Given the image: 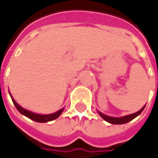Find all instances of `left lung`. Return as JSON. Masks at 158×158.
<instances>
[{"label": "left lung", "mask_w": 158, "mask_h": 158, "mask_svg": "<svg viewBox=\"0 0 158 158\" xmlns=\"http://www.w3.org/2000/svg\"><path fill=\"white\" fill-rule=\"evenodd\" d=\"M145 106H143V108L138 111L137 112H135L133 114H129V115H126V116H123V117H119V118H116V117H111V116H107L106 114L102 113V112H98V114L100 115L102 118H104L106 121L111 123V124H114V125H120V124H125V123H127L131 121L132 119H134L135 118H136L138 115L141 114V112H143V109H144Z\"/></svg>", "instance_id": "8db88e82"}]
</instances>
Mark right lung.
I'll use <instances>...</instances> for the list:
<instances>
[{"label": "right lung", "mask_w": 158, "mask_h": 158, "mask_svg": "<svg viewBox=\"0 0 158 158\" xmlns=\"http://www.w3.org/2000/svg\"><path fill=\"white\" fill-rule=\"evenodd\" d=\"M10 97H11V95H10ZM11 98H12V101H13V103H14V105H15V108L18 110V112H20V113H22L23 115L26 116L27 118H31V119H32L34 121H36V122L45 123V122H48V121H52L53 119L57 118L64 111V109L62 108V109L59 110L58 112H54V113H51V114H38V113L30 112V111H28L26 109L23 108L22 106H19V105L15 102V99H14L12 97H11Z\"/></svg>", "instance_id": "right-lung-1"}]
</instances>
